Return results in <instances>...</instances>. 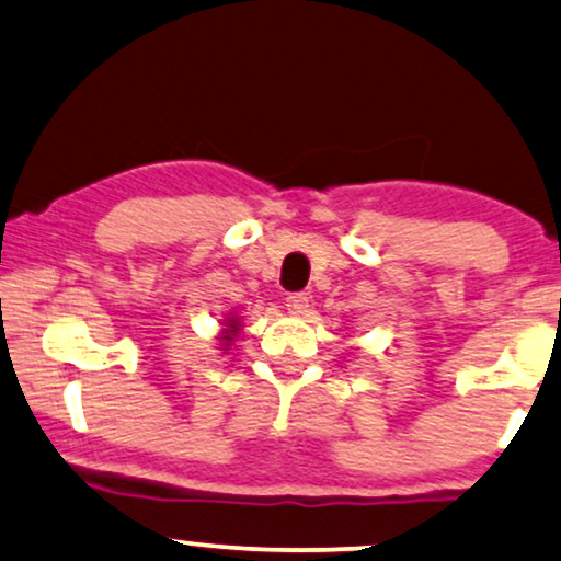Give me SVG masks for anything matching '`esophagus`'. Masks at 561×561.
<instances>
[{
	"label": "esophagus",
	"instance_id": "34e87169",
	"mask_svg": "<svg viewBox=\"0 0 561 561\" xmlns=\"http://www.w3.org/2000/svg\"><path fill=\"white\" fill-rule=\"evenodd\" d=\"M308 302H310V297L305 293H293L287 297L285 305L293 316H305V312H308Z\"/></svg>",
	"mask_w": 561,
	"mask_h": 561
}]
</instances>
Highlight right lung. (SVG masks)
Instances as JSON below:
<instances>
[{
    "instance_id": "add662e5",
    "label": "right lung",
    "mask_w": 561,
    "mask_h": 561,
    "mask_svg": "<svg viewBox=\"0 0 561 561\" xmlns=\"http://www.w3.org/2000/svg\"><path fill=\"white\" fill-rule=\"evenodd\" d=\"M238 331H241V320H238V316H233V312H228V318L222 320V331L218 335L222 351L230 348V343L238 339Z\"/></svg>"
}]
</instances>
